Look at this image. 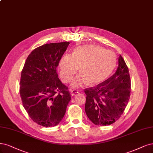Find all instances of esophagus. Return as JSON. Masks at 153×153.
<instances>
[{
    "instance_id": "obj_1",
    "label": "esophagus",
    "mask_w": 153,
    "mask_h": 153,
    "mask_svg": "<svg viewBox=\"0 0 153 153\" xmlns=\"http://www.w3.org/2000/svg\"><path fill=\"white\" fill-rule=\"evenodd\" d=\"M70 91H71V94L72 96H74V95L78 94V92H79L77 90H76V89H73V90L71 89V90H70Z\"/></svg>"
}]
</instances>
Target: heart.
Returning <instances> with one entry per match:
<instances>
[{
    "instance_id": "1",
    "label": "heart",
    "mask_w": 153,
    "mask_h": 153,
    "mask_svg": "<svg viewBox=\"0 0 153 153\" xmlns=\"http://www.w3.org/2000/svg\"><path fill=\"white\" fill-rule=\"evenodd\" d=\"M116 64V57L111 51L96 45L78 47L73 55L65 54L59 61L62 80L70 82L78 70L81 74L73 82V87H80L88 82L96 85L103 82L112 72Z\"/></svg>"
}]
</instances>
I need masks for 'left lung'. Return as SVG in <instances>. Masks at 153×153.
<instances>
[{
  "mask_svg": "<svg viewBox=\"0 0 153 153\" xmlns=\"http://www.w3.org/2000/svg\"><path fill=\"white\" fill-rule=\"evenodd\" d=\"M85 113L96 125L113 124L123 113L130 99L131 80L128 68L122 56L116 73L98 85L87 88Z\"/></svg>",
  "mask_w": 153,
  "mask_h": 153,
  "instance_id": "left-lung-1",
  "label": "left lung"
}]
</instances>
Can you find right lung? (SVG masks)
<instances>
[{"label":"right lung","instance_id":"add662e5","mask_svg":"<svg viewBox=\"0 0 153 153\" xmlns=\"http://www.w3.org/2000/svg\"><path fill=\"white\" fill-rule=\"evenodd\" d=\"M69 42L46 44L28 56L21 74L23 106L34 122L45 127L58 125L71 100L68 87L58 78L57 67Z\"/></svg>","mask_w":153,"mask_h":153}]
</instances>
